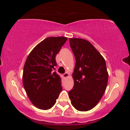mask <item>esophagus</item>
I'll return each mask as SVG.
<instances>
[{"mask_svg":"<svg viewBox=\"0 0 130 130\" xmlns=\"http://www.w3.org/2000/svg\"><path fill=\"white\" fill-rule=\"evenodd\" d=\"M68 76H69V74H68V73H65L62 74V76L63 77V78H64L68 77Z\"/></svg>","mask_w":130,"mask_h":130,"instance_id":"esophagus-1","label":"esophagus"}]
</instances>
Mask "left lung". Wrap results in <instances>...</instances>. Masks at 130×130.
I'll use <instances>...</instances> for the list:
<instances>
[{"mask_svg":"<svg viewBox=\"0 0 130 130\" xmlns=\"http://www.w3.org/2000/svg\"><path fill=\"white\" fill-rule=\"evenodd\" d=\"M76 59L74 86L68 92L71 103L80 111L93 108L104 94L108 78L104 58L92 44L82 38H69Z\"/></svg>","mask_w":130,"mask_h":130,"instance_id":"1","label":"left lung"}]
</instances>
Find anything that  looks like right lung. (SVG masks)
Listing matches in <instances>:
<instances>
[{"label":"right lung","instance_id":"right-lung-1","mask_svg":"<svg viewBox=\"0 0 130 130\" xmlns=\"http://www.w3.org/2000/svg\"><path fill=\"white\" fill-rule=\"evenodd\" d=\"M67 37H48L28 55L23 68V84L30 100L39 109L47 110L56 103L62 91L61 78L54 71L56 56Z\"/></svg>","mask_w":130,"mask_h":130}]
</instances>
